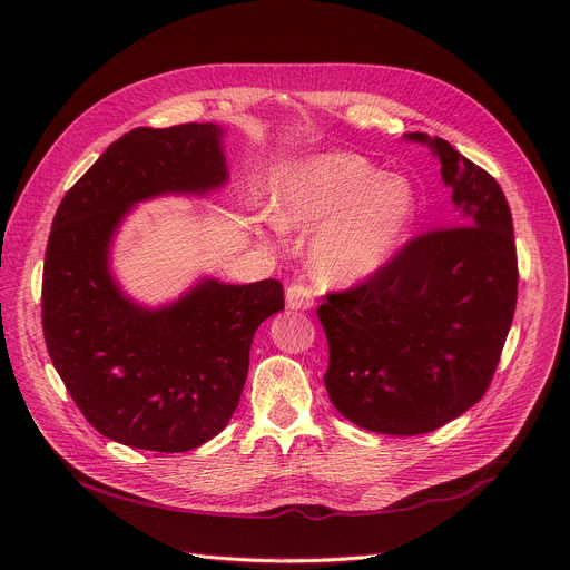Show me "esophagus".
Segmentation results:
<instances>
[{
    "label": "esophagus",
    "instance_id": "34e87169",
    "mask_svg": "<svg viewBox=\"0 0 570 570\" xmlns=\"http://www.w3.org/2000/svg\"><path fill=\"white\" fill-rule=\"evenodd\" d=\"M286 307L288 309H312L314 307V295L312 288L303 282H295L286 288Z\"/></svg>",
    "mask_w": 570,
    "mask_h": 570
}]
</instances>
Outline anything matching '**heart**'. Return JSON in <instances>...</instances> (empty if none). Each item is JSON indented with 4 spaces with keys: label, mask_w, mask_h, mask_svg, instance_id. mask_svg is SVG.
<instances>
[{
    "label": "heart",
    "mask_w": 570,
    "mask_h": 570,
    "mask_svg": "<svg viewBox=\"0 0 570 570\" xmlns=\"http://www.w3.org/2000/svg\"><path fill=\"white\" fill-rule=\"evenodd\" d=\"M282 228L316 230L312 267L337 286L382 272L407 242L416 218L414 186L356 154H321L288 167L272 193Z\"/></svg>",
    "instance_id": "b5f03b06"
}]
</instances>
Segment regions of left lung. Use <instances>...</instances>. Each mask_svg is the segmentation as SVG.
<instances>
[{
    "label": "left lung",
    "instance_id": "left-lung-1",
    "mask_svg": "<svg viewBox=\"0 0 570 570\" xmlns=\"http://www.w3.org/2000/svg\"><path fill=\"white\" fill-rule=\"evenodd\" d=\"M405 139L440 160L456 226L407 242L375 277L318 307L331 403L384 435L431 433L473 407L517 303L512 214L497 179L440 137Z\"/></svg>",
    "mask_w": 570,
    "mask_h": 570
}]
</instances>
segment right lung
<instances>
[{
	"mask_svg": "<svg viewBox=\"0 0 570 570\" xmlns=\"http://www.w3.org/2000/svg\"><path fill=\"white\" fill-rule=\"evenodd\" d=\"M226 181L224 128H137L97 158L56 212L43 263V337L73 403L109 440L188 452L224 431L249 373L254 333L284 309L277 279L203 277L177 301L146 307L114 277V237L137 203L200 197Z\"/></svg>",
	"mask_w": 570,
	"mask_h": 570,
	"instance_id": "right-lung-1",
	"label": "right lung"
}]
</instances>
